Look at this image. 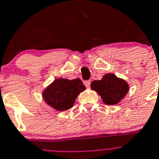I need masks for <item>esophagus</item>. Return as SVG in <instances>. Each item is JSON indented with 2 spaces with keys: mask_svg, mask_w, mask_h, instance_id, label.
<instances>
[{
  "mask_svg": "<svg viewBox=\"0 0 159 159\" xmlns=\"http://www.w3.org/2000/svg\"><path fill=\"white\" fill-rule=\"evenodd\" d=\"M90 83H91L90 80H88V81H84V84H85V85L86 86V87H89V85H90Z\"/></svg>",
  "mask_w": 159,
  "mask_h": 159,
  "instance_id": "34e87169",
  "label": "esophagus"
}]
</instances>
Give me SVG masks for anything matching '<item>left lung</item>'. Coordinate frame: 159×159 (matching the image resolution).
<instances>
[{"mask_svg":"<svg viewBox=\"0 0 159 159\" xmlns=\"http://www.w3.org/2000/svg\"><path fill=\"white\" fill-rule=\"evenodd\" d=\"M90 86L99 93L103 102L107 105L118 103L129 90L128 84L113 74H107L102 80L93 81Z\"/></svg>","mask_w":159,"mask_h":159,"instance_id":"left-lung-1","label":"left lung"}]
</instances>
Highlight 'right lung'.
I'll return each mask as SVG.
<instances>
[{"instance_id": "1", "label": "right lung", "mask_w": 159, "mask_h": 159, "mask_svg": "<svg viewBox=\"0 0 159 159\" xmlns=\"http://www.w3.org/2000/svg\"><path fill=\"white\" fill-rule=\"evenodd\" d=\"M85 89V85L79 78H58L45 89L43 98L45 102L55 110L65 111L74 106L78 95Z\"/></svg>"}]
</instances>
